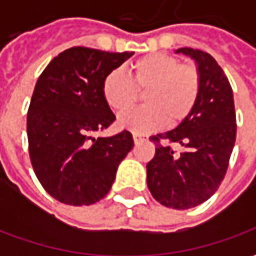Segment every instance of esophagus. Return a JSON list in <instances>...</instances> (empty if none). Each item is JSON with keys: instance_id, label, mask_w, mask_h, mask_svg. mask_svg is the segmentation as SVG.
I'll use <instances>...</instances> for the list:
<instances>
[{"instance_id": "1", "label": "esophagus", "mask_w": 256, "mask_h": 256, "mask_svg": "<svg viewBox=\"0 0 256 256\" xmlns=\"http://www.w3.org/2000/svg\"><path fill=\"white\" fill-rule=\"evenodd\" d=\"M133 140L136 144H138V142H141V141H144L145 136H142V134H140V133H133Z\"/></svg>"}]
</instances>
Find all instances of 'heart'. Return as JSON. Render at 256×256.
<instances>
[{"instance_id":"b5f03b06","label":"heart","mask_w":256,"mask_h":256,"mask_svg":"<svg viewBox=\"0 0 256 256\" xmlns=\"http://www.w3.org/2000/svg\"><path fill=\"white\" fill-rule=\"evenodd\" d=\"M144 89L142 101L146 106L120 114L119 128L150 133L166 122L170 126L182 122L198 101L200 75L192 64H180L166 54H148L132 64L130 78L114 70L102 80V97L114 111L126 110L134 101L136 90Z\"/></svg>"}]
</instances>
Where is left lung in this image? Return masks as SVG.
<instances>
[{"label": "left lung", "instance_id": "left-lung-1", "mask_svg": "<svg viewBox=\"0 0 256 256\" xmlns=\"http://www.w3.org/2000/svg\"><path fill=\"white\" fill-rule=\"evenodd\" d=\"M174 53L194 62L200 92L177 128L150 137L156 154L146 164V184L156 202L188 210L211 198L225 177L236 142V112L230 84L212 56L192 48Z\"/></svg>", "mask_w": 256, "mask_h": 256}]
</instances>
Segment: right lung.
Segmentation results:
<instances>
[{
	"mask_svg": "<svg viewBox=\"0 0 256 256\" xmlns=\"http://www.w3.org/2000/svg\"><path fill=\"white\" fill-rule=\"evenodd\" d=\"M133 54L71 48L53 58L36 80L27 114L31 164L45 190L60 203H97L133 150L128 130L92 136L116 119L102 97V80Z\"/></svg>",
	"mask_w": 256,
	"mask_h": 256,
	"instance_id": "right-lung-1",
	"label": "right lung"
}]
</instances>
